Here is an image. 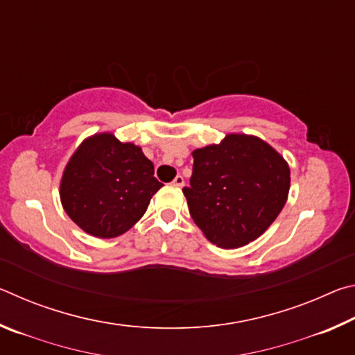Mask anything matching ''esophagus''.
I'll use <instances>...</instances> for the list:
<instances>
[{
	"instance_id": "1",
	"label": "esophagus",
	"mask_w": 355,
	"mask_h": 355,
	"mask_svg": "<svg viewBox=\"0 0 355 355\" xmlns=\"http://www.w3.org/2000/svg\"><path fill=\"white\" fill-rule=\"evenodd\" d=\"M183 184H184V180L182 175H177L175 180L172 182V186H175V188H183Z\"/></svg>"
}]
</instances>
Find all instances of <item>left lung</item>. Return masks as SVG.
<instances>
[{
  "label": "left lung",
  "mask_w": 355,
  "mask_h": 355,
  "mask_svg": "<svg viewBox=\"0 0 355 355\" xmlns=\"http://www.w3.org/2000/svg\"><path fill=\"white\" fill-rule=\"evenodd\" d=\"M189 213L209 243L238 249L268 230L285 207L290 166L277 150L252 135L230 133L196 148Z\"/></svg>",
  "instance_id": "1"
}]
</instances>
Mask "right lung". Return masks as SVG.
<instances>
[{"mask_svg":"<svg viewBox=\"0 0 355 355\" xmlns=\"http://www.w3.org/2000/svg\"><path fill=\"white\" fill-rule=\"evenodd\" d=\"M153 173L139 146L120 142L110 131L95 133L65 164L59 184L62 208L87 235L117 238L142 218L163 186Z\"/></svg>","mask_w":355,"mask_h":355,"instance_id":"add662e5","label":"right lung"}]
</instances>
